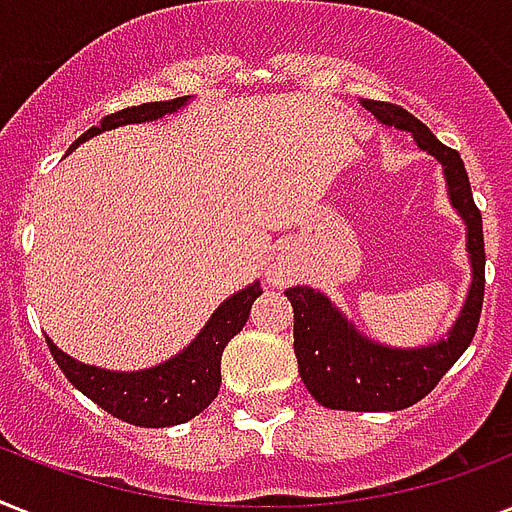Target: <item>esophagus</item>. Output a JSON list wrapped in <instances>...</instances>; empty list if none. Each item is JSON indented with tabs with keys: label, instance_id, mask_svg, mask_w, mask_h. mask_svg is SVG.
<instances>
[{
	"label": "esophagus",
	"instance_id": "obj_1",
	"mask_svg": "<svg viewBox=\"0 0 512 512\" xmlns=\"http://www.w3.org/2000/svg\"><path fill=\"white\" fill-rule=\"evenodd\" d=\"M268 281H271L273 287H287L289 281H292V271H289L287 263H273L268 268Z\"/></svg>",
	"mask_w": 512,
	"mask_h": 512
}]
</instances>
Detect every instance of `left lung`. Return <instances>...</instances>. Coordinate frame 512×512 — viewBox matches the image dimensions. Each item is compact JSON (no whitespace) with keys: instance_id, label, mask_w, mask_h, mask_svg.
<instances>
[{"instance_id":"1","label":"left lung","mask_w":512,"mask_h":512,"mask_svg":"<svg viewBox=\"0 0 512 512\" xmlns=\"http://www.w3.org/2000/svg\"><path fill=\"white\" fill-rule=\"evenodd\" d=\"M385 127L412 132L417 146L444 167L452 207L468 225V257L473 268L468 297L446 340L422 348H388L369 340L313 287H292L284 295L295 311V356L305 388L321 406L345 412H398L436 388L476 335L484 305V225L460 154L444 146L406 108L382 100H361Z\"/></svg>"}]
</instances>
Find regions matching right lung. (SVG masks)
I'll use <instances>...</instances> for the list:
<instances>
[{
	"label": "right lung",
	"mask_w": 512,
	"mask_h": 512,
	"mask_svg": "<svg viewBox=\"0 0 512 512\" xmlns=\"http://www.w3.org/2000/svg\"><path fill=\"white\" fill-rule=\"evenodd\" d=\"M188 100L191 95L122 108L116 114L103 116L98 127H90L82 138L74 140V146L68 151H74L84 140L95 138L106 130H116L122 124L156 122L162 116L175 114ZM260 295H263L260 281L231 295L212 313L207 327L201 329L188 348L180 350L170 361L151 366V369H140V372H108V369L82 364V361L66 356L58 345H52L50 337H47V345L68 382L76 390H82L84 396L92 398L100 409H106L108 414H114L130 425H138V428H170V425L193 420L215 401L217 390H220L223 348L231 342L233 335H239L244 329L249 308Z\"/></svg>",
	"instance_id": "add662e5"
}]
</instances>
